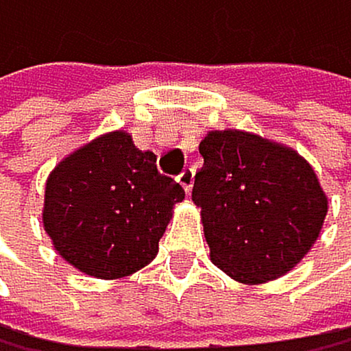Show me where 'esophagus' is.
I'll use <instances>...</instances> for the list:
<instances>
[{
	"label": "esophagus",
	"instance_id": "34e87169",
	"mask_svg": "<svg viewBox=\"0 0 351 351\" xmlns=\"http://www.w3.org/2000/svg\"><path fill=\"white\" fill-rule=\"evenodd\" d=\"M177 181H179L181 188H184L186 193H191L193 181H195V170H193V167H186V170H181V174L177 177Z\"/></svg>",
	"mask_w": 351,
	"mask_h": 351
}]
</instances>
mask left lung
Wrapping results in <instances>:
<instances>
[{"instance_id":"1","label":"left lung","mask_w":351,"mask_h":351,"mask_svg":"<svg viewBox=\"0 0 351 351\" xmlns=\"http://www.w3.org/2000/svg\"><path fill=\"white\" fill-rule=\"evenodd\" d=\"M193 202L211 262L239 282L276 280L317 241L329 199L294 149L243 130H211Z\"/></svg>"}]
</instances>
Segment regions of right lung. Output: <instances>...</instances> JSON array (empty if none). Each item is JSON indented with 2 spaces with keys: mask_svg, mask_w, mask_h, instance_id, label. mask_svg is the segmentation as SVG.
Returning a JSON list of instances; mask_svg holds the SVG:
<instances>
[{
  "mask_svg": "<svg viewBox=\"0 0 351 351\" xmlns=\"http://www.w3.org/2000/svg\"><path fill=\"white\" fill-rule=\"evenodd\" d=\"M184 188L123 130L69 154L45 184L43 228L77 271L114 280L147 267Z\"/></svg>",
  "mask_w": 351,
  "mask_h": 351,
  "instance_id": "1",
  "label": "right lung"
}]
</instances>
